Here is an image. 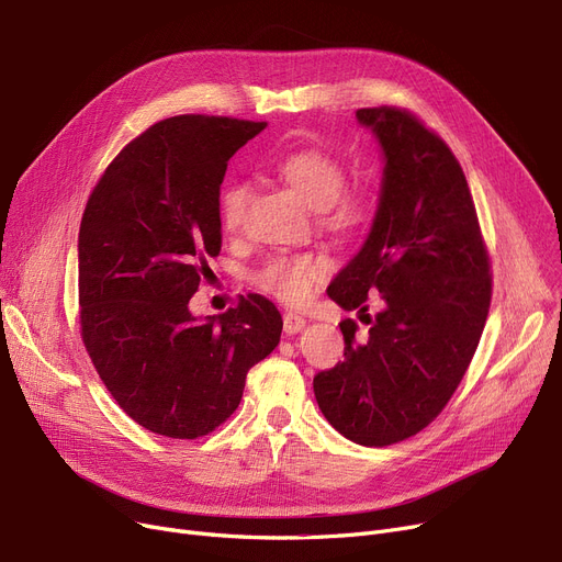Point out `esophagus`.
<instances>
[{"label": "esophagus", "mask_w": 562, "mask_h": 562, "mask_svg": "<svg viewBox=\"0 0 562 562\" xmlns=\"http://www.w3.org/2000/svg\"><path fill=\"white\" fill-rule=\"evenodd\" d=\"M282 322H284V333H286V335H296V333H301V330L307 326L305 316H301L299 312H286V314L282 316Z\"/></svg>", "instance_id": "esophagus-1"}]
</instances>
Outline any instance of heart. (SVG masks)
<instances>
[{
    "mask_svg": "<svg viewBox=\"0 0 562 562\" xmlns=\"http://www.w3.org/2000/svg\"><path fill=\"white\" fill-rule=\"evenodd\" d=\"M278 179L307 206L319 211L322 227L337 238H353L372 221V200L360 192H341L347 181L345 167L333 156L316 149H299L284 154L276 162ZM248 204V190L243 183H229L217 200L221 225L232 232L240 225ZM324 255H303L268 263L259 276V284L284 303H303L312 286L328 273Z\"/></svg>",
    "mask_w": 562,
    "mask_h": 562,
    "instance_id": "obj_1",
    "label": "heart"
}]
</instances>
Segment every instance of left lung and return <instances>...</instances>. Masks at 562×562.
<instances>
[{
	"label": "left lung",
	"mask_w": 562,
	"mask_h": 562,
	"mask_svg": "<svg viewBox=\"0 0 562 562\" xmlns=\"http://www.w3.org/2000/svg\"><path fill=\"white\" fill-rule=\"evenodd\" d=\"M383 175L372 227L328 284L341 310L345 360L314 376L326 420L360 446L383 448L427 427L457 390L490 314L492 276L471 190L448 144L416 116L364 108ZM380 312L364 315L367 296Z\"/></svg>",
	"instance_id": "8db88e82"
}]
</instances>
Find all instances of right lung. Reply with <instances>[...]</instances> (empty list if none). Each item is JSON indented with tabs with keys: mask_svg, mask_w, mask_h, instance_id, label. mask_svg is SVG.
<instances>
[{
	"mask_svg": "<svg viewBox=\"0 0 562 562\" xmlns=\"http://www.w3.org/2000/svg\"><path fill=\"white\" fill-rule=\"evenodd\" d=\"M266 124L165 119L121 151L87 202L80 236V326L110 395L160 436L198 438L236 411L252 364L282 333L278 307H188L223 248L217 215L227 160Z\"/></svg>",
	"mask_w": 562,
	"mask_h": 562,
	"instance_id": "add662e5",
	"label": "right lung"
}]
</instances>
